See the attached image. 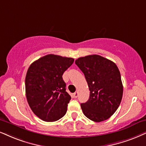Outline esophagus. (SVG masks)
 <instances>
[{
    "label": "esophagus",
    "instance_id": "obj_1",
    "mask_svg": "<svg viewBox=\"0 0 146 146\" xmlns=\"http://www.w3.org/2000/svg\"><path fill=\"white\" fill-rule=\"evenodd\" d=\"M78 95H79V93L77 92H75V93L73 94V96H74V98H77L78 97Z\"/></svg>",
    "mask_w": 146,
    "mask_h": 146
}]
</instances>
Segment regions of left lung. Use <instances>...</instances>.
<instances>
[{"label":"left lung","mask_w":146,"mask_h":146,"mask_svg":"<svg viewBox=\"0 0 146 146\" xmlns=\"http://www.w3.org/2000/svg\"><path fill=\"white\" fill-rule=\"evenodd\" d=\"M75 64L84 73L90 91L89 100L81 104L84 115L94 122L109 119L123 97V87L117 66L97 54L80 57Z\"/></svg>","instance_id":"obj_1"}]
</instances>
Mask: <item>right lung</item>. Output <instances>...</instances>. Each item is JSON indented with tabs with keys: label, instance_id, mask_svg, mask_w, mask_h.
<instances>
[{
	"label": "right lung",
	"instance_id": "1",
	"mask_svg": "<svg viewBox=\"0 0 146 146\" xmlns=\"http://www.w3.org/2000/svg\"><path fill=\"white\" fill-rule=\"evenodd\" d=\"M73 62L74 58L48 54L29 66L25 77L27 100L42 121H58L67 112L71 98L62 76Z\"/></svg>",
	"mask_w": 146,
	"mask_h": 146
}]
</instances>
